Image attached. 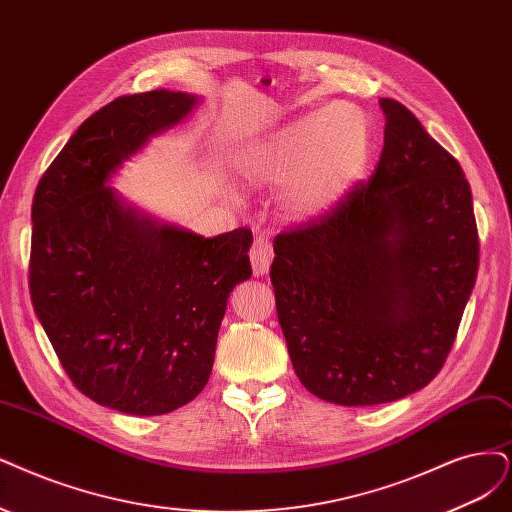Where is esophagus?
I'll list each match as a JSON object with an SVG mask.
<instances>
[{
    "label": "esophagus",
    "instance_id": "obj_1",
    "mask_svg": "<svg viewBox=\"0 0 512 512\" xmlns=\"http://www.w3.org/2000/svg\"><path fill=\"white\" fill-rule=\"evenodd\" d=\"M251 266H253V274L261 276V274H268L270 266H272V259H274V251H272V244L266 236H257L253 246H251Z\"/></svg>",
    "mask_w": 512,
    "mask_h": 512
}]
</instances>
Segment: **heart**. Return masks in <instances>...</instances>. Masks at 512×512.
I'll list each match as a JSON object with an SVG mask.
<instances>
[{"label":"heart","instance_id":"1","mask_svg":"<svg viewBox=\"0 0 512 512\" xmlns=\"http://www.w3.org/2000/svg\"><path fill=\"white\" fill-rule=\"evenodd\" d=\"M369 156V128L354 107L333 105L297 118L244 158L249 181L287 183L282 202L299 217L325 211L361 173Z\"/></svg>","mask_w":512,"mask_h":512}]
</instances>
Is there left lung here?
<instances>
[{
  "label": "left lung",
  "instance_id": "left-lung-1",
  "mask_svg": "<svg viewBox=\"0 0 512 512\" xmlns=\"http://www.w3.org/2000/svg\"><path fill=\"white\" fill-rule=\"evenodd\" d=\"M380 107L384 149L373 177L278 234L270 268L299 382L346 407L399 401L434 380L479 270L462 166L405 105Z\"/></svg>",
  "mask_w": 512,
  "mask_h": 512
}]
</instances>
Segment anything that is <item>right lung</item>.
I'll return each mask as SVG.
<instances>
[{
    "mask_svg": "<svg viewBox=\"0 0 512 512\" xmlns=\"http://www.w3.org/2000/svg\"><path fill=\"white\" fill-rule=\"evenodd\" d=\"M196 103L173 90L118 97L75 130L33 196L35 314L73 386L130 415L196 399L213 371L227 297L253 274L249 227L204 238L158 223L107 185Z\"/></svg>",
    "mask_w": 512,
    "mask_h": 512,
    "instance_id": "obj_1",
    "label": "right lung"
}]
</instances>
